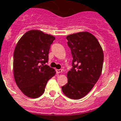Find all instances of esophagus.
I'll return each mask as SVG.
<instances>
[{
  "instance_id": "esophagus-1",
  "label": "esophagus",
  "mask_w": 121,
  "mask_h": 121,
  "mask_svg": "<svg viewBox=\"0 0 121 121\" xmlns=\"http://www.w3.org/2000/svg\"><path fill=\"white\" fill-rule=\"evenodd\" d=\"M56 73H61V72H63V70H61V69H57L56 70Z\"/></svg>"
}]
</instances>
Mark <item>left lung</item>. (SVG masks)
<instances>
[{"label":"left lung","instance_id":"8db88e82","mask_svg":"<svg viewBox=\"0 0 121 121\" xmlns=\"http://www.w3.org/2000/svg\"><path fill=\"white\" fill-rule=\"evenodd\" d=\"M66 38L73 56V68L68 72V83L61 90L66 97L80 99L92 90L101 75L103 50L97 38L88 32L72 34Z\"/></svg>","mask_w":121,"mask_h":121}]
</instances>
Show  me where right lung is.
Listing matches in <instances>:
<instances>
[{"label": "right lung", "mask_w": 121, "mask_h": 121, "mask_svg": "<svg viewBox=\"0 0 121 121\" xmlns=\"http://www.w3.org/2000/svg\"><path fill=\"white\" fill-rule=\"evenodd\" d=\"M55 38L39 30H30L21 38L14 52L13 71L17 86L26 96L38 98L44 92L48 81L56 73L46 65Z\"/></svg>", "instance_id": "obj_1"}]
</instances>
